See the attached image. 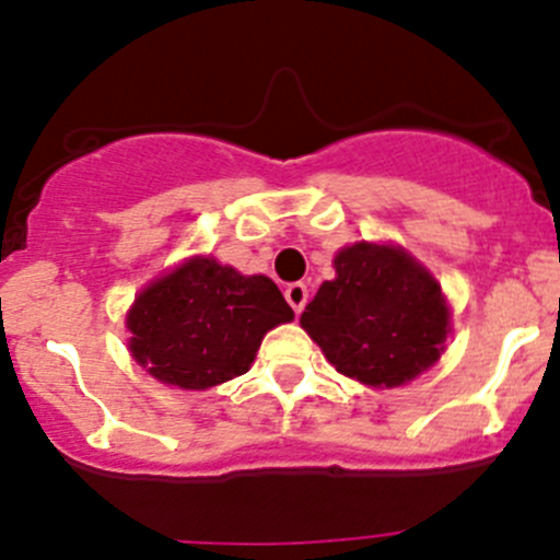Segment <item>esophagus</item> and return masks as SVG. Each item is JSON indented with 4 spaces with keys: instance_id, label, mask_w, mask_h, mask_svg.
<instances>
[{
    "instance_id": "34e87169",
    "label": "esophagus",
    "mask_w": 560,
    "mask_h": 560,
    "mask_svg": "<svg viewBox=\"0 0 560 560\" xmlns=\"http://www.w3.org/2000/svg\"><path fill=\"white\" fill-rule=\"evenodd\" d=\"M284 298H287V303L292 306V312L301 314L303 308H306V303H308V287L303 284V281H295V284L287 287Z\"/></svg>"
}]
</instances>
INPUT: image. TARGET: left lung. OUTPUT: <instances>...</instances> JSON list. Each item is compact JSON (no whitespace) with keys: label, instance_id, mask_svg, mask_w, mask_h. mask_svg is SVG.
I'll list each match as a JSON object with an SVG mask.
<instances>
[{"label":"left lung","instance_id":"1","mask_svg":"<svg viewBox=\"0 0 560 560\" xmlns=\"http://www.w3.org/2000/svg\"><path fill=\"white\" fill-rule=\"evenodd\" d=\"M336 279L316 290L301 327L338 374L398 387L444 352L450 308L439 281L400 246L352 244L336 254Z\"/></svg>","mask_w":560,"mask_h":560}]
</instances>
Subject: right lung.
<instances>
[{"label":"right lung","mask_w":560,"mask_h":560,"mask_svg":"<svg viewBox=\"0 0 560 560\" xmlns=\"http://www.w3.org/2000/svg\"><path fill=\"white\" fill-rule=\"evenodd\" d=\"M292 316L268 276L191 257L135 298L129 352L165 385L208 389L246 374L265 332Z\"/></svg>","instance_id":"1"}]
</instances>
